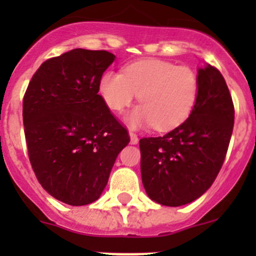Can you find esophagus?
Instances as JSON below:
<instances>
[{
  "instance_id": "1",
  "label": "esophagus",
  "mask_w": 256,
  "mask_h": 256,
  "mask_svg": "<svg viewBox=\"0 0 256 256\" xmlns=\"http://www.w3.org/2000/svg\"><path fill=\"white\" fill-rule=\"evenodd\" d=\"M130 142L132 144H135L138 142V135H136L135 132H132V131H130Z\"/></svg>"
}]
</instances>
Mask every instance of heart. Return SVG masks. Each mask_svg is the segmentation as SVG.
<instances>
[{
    "label": "heart",
    "instance_id": "1",
    "mask_svg": "<svg viewBox=\"0 0 256 256\" xmlns=\"http://www.w3.org/2000/svg\"><path fill=\"white\" fill-rule=\"evenodd\" d=\"M99 92L116 112L130 106L138 96L141 105L130 112L128 124L132 128L154 125L156 130L168 131L192 114L200 95V78L190 66L142 59L126 66L124 73L105 72L99 80Z\"/></svg>",
    "mask_w": 256,
    "mask_h": 256
}]
</instances>
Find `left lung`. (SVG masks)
I'll return each instance as SVG.
<instances>
[{
	"label": "left lung",
	"mask_w": 256,
	"mask_h": 256,
	"mask_svg": "<svg viewBox=\"0 0 256 256\" xmlns=\"http://www.w3.org/2000/svg\"><path fill=\"white\" fill-rule=\"evenodd\" d=\"M200 95L190 118L174 130L140 140L141 177L148 197L168 207L200 198L226 160L234 126V104L216 66L198 70Z\"/></svg>",
	"instance_id": "left-lung-1"
}]
</instances>
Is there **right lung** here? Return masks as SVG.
<instances>
[{"instance_id": "obj_1", "label": "right lung", "mask_w": 256, "mask_h": 256, "mask_svg": "<svg viewBox=\"0 0 256 256\" xmlns=\"http://www.w3.org/2000/svg\"><path fill=\"white\" fill-rule=\"evenodd\" d=\"M115 56L76 48L47 59L23 96L28 157L38 182L70 206L95 202L106 187L128 131L99 95Z\"/></svg>"}]
</instances>
